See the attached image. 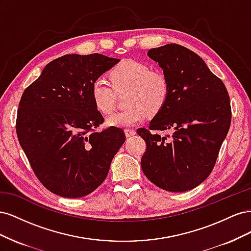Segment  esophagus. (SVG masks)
<instances>
[{
	"mask_svg": "<svg viewBox=\"0 0 251 251\" xmlns=\"http://www.w3.org/2000/svg\"><path fill=\"white\" fill-rule=\"evenodd\" d=\"M125 132H126V137H132V136H134L136 134V131L133 130V128H126Z\"/></svg>",
	"mask_w": 251,
	"mask_h": 251,
	"instance_id": "34e87169",
	"label": "esophagus"
}]
</instances>
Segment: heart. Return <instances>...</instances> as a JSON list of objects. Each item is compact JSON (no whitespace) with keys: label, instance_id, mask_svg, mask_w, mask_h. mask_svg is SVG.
I'll return each instance as SVG.
<instances>
[{"label":"heart","instance_id":"b5f03b06","mask_svg":"<svg viewBox=\"0 0 251 251\" xmlns=\"http://www.w3.org/2000/svg\"><path fill=\"white\" fill-rule=\"evenodd\" d=\"M109 76L112 86L98 78L91 87V96L96 109L109 115L116 108L117 94L126 93L127 107L108 118L114 126H130L140 123L148 114L160 112L168 102L171 92L170 81L159 70H151L148 65L126 59L113 67Z\"/></svg>","mask_w":251,"mask_h":251}]
</instances>
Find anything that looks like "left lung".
<instances>
[{
    "label": "left lung",
    "mask_w": 251,
    "mask_h": 251,
    "mask_svg": "<svg viewBox=\"0 0 251 251\" xmlns=\"http://www.w3.org/2000/svg\"><path fill=\"white\" fill-rule=\"evenodd\" d=\"M148 55L163 69L171 92L149 127L137 130L147 144L141 168L156 186L186 192L215 168L231 123L229 95L204 60L181 45L151 48ZM168 129L173 133L165 134Z\"/></svg>",
    "instance_id": "left-lung-1"
}]
</instances>
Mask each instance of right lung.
<instances>
[{
    "mask_svg": "<svg viewBox=\"0 0 251 251\" xmlns=\"http://www.w3.org/2000/svg\"><path fill=\"white\" fill-rule=\"evenodd\" d=\"M118 62L98 53L67 54L50 62L23 93L16 121L19 142L51 193L80 198L107 178L126 135L116 126L96 130L104 119L91 87Z\"/></svg>",
    "mask_w": 251,
    "mask_h": 251,
    "instance_id": "1",
    "label": "right lung"
}]
</instances>
